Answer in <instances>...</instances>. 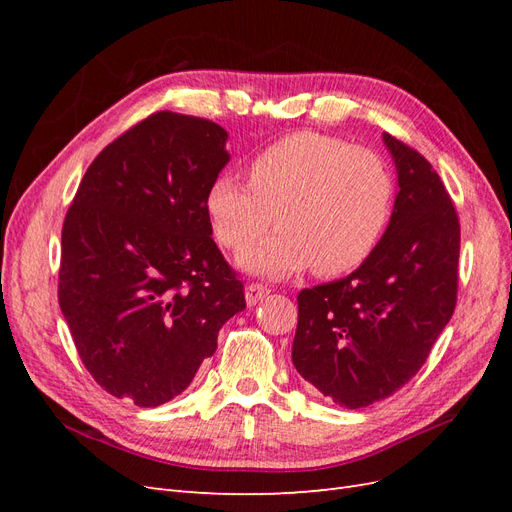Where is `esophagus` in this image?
<instances>
[{
  "label": "esophagus",
  "instance_id": "esophagus-1",
  "mask_svg": "<svg viewBox=\"0 0 512 512\" xmlns=\"http://www.w3.org/2000/svg\"><path fill=\"white\" fill-rule=\"evenodd\" d=\"M269 294V288L265 284H258V282H252L250 286L245 288V299H247V305H256L262 297H267Z\"/></svg>",
  "mask_w": 512,
  "mask_h": 512
}]
</instances>
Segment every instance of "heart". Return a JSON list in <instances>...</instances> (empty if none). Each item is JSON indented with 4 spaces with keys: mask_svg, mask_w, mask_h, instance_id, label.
Returning <instances> with one entry per match:
<instances>
[{
    "mask_svg": "<svg viewBox=\"0 0 512 512\" xmlns=\"http://www.w3.org/2000/svg\"><path fill=\"white\" fill-rule=\"evenodd\" d=\"M247 183L218 177L205 211L215 239L235 254L267 235L275 218L280 230L241 258L267 277L312 265L320 277L354 271L374 254L395 207L393 170L378 151L318 132H294L262 149Z\"/></svg>",
    "mask_w": 512,
    "mask_h": 512,
    "instance_id": "obj_1",
    "label": "heart"
}]
</instances>
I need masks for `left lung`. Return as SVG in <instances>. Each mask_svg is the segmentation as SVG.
<instances>
[{"instance_id": "obj_1", "label": "left lung", "mask_w": 512, "mask_h": 512, "mask_svg": "<svg viewBox=\"0 0 512 512\" xmlns=\"http://www.w3.org/2000/svg\"><path fill=\"white\" fill-rule=\"evenodd\" d=\"M397 166L389 228L344 280L303 288L292 363L337 406L382 401L408 384L451 320L459 286V218L440 175L384 134Z\"/></svg>"}]
</instances>
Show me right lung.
Wrapping results in <instances>:
<instances>
[{"label":"right lung","mask_w":512,"mask_h":512,"mask_svg":"<svg viewBox=\"0 0 512 512\" xmlns=\"http://www.w3.org/2000/svg\"><path fill=\"white\" fill-rule=\"evenodd\" d=\"M226 136L170 111L134 123L89 164L61 228L57 297L76 352L106 393L141 408L188 389L245 307L205 211Z\"/></svg>","instance_id":"1"}]
</instances>
